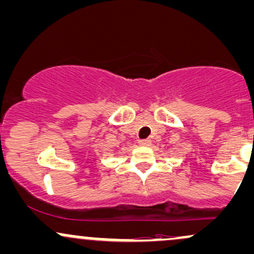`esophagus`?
<instances>
[{
	"label": "esophagus",
	"instance_id": "obj_1",
	"mask_svg": "<svg viewBox=\"0 0 254 254\" xmlns=\"http://www.w3.org/2000/svg\"><path fill=\"white\" fill-rule=\"evenodd\" d=\"M138 144H139V145H143V146L149 145L150 140H149V139H140V140L138 141Z\"/></svg>",
	"mask_w": 254,
	"mask_h": 254
}]
</instances>
